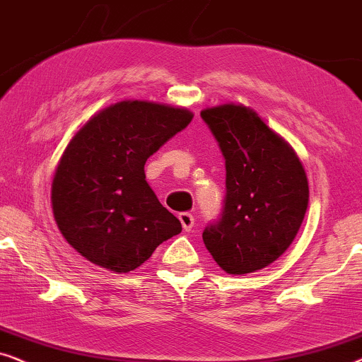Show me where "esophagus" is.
Returning a JSON list of instances; mask_svg holds the SVG:
<instances>
[{"label":"esophagus","instance_id":"1","mask_svg":"<svg viewBox=\"0 0 362 362\" xmlns=\"http://www.w3.org/2000/svg\"><path fill=\"white\" fill-rule=\"evenodd\" d=\"M178 220H180L182 226H184L185 231H190L194 228V223H195V218L194 215L189 214V211H184V214H178Z\"/></svg>","mask_w":362,"mask_h":362}]
</instances>
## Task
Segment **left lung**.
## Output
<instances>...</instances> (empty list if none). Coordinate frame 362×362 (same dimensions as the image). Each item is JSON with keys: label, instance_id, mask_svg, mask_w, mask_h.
Listing matches in <instances>:
<instances>
[{"label": "left lung", "instance_id": "8db88e82", "mask_svg": "<svg viewBox=\"0 0 362 362\" xmlns=\"http://www.w3.org/2000/svg\"><path fill=\"white\" fill-rule=\"evenodd\" d=\"M225 158L220 218L204 230L215 262L230 274L281 257L305 218L310 189L300 158L253 110L225 104L200 112Z\"/></svg>", "mask_w": 362, "mask_h": 362}]
</instances>
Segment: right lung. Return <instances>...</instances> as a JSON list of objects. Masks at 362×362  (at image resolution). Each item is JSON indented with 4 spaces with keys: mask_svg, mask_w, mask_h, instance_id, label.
Instances as JSON below:
<instances>
[{
    "mask_svg": "<svg viewBox=\"0 0 362 362\" xmlns=\"http://www.w3.org/2000/svg\"><path fill=\"white\" fill-rule=\"evenodd\" d=\"M192 117L185 109L124 100L72 137L52 180L54 218L72 248L94 264L127 273L180 233V221L146 182L144 165Z\"/></svg>",
    "mask_w": 362,
    "mask_h": 362,
    "instance_id": "obj_1",
    "label": "right lung"
}]
</instances>
